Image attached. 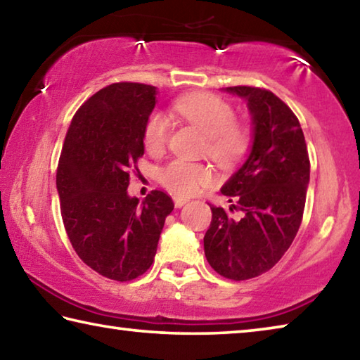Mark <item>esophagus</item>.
Instances as JSON below:
<instances>
[{
	"label": "esophagus",
	"mask_w": 360,
	"mask_h": 360,
	"mask_svg": "<svg viewBox=\"0 0 360 360\" xmlns=\"http://www.w3.org/2000/svg\"><path fill=\"white\" fill-rule=\"evenodd\" d=\"M187 202H188V200L184 198V197H174V206H176V208H181V206H184Z\"/></svg>",
	"instance_id": "1"
}]
</instances>
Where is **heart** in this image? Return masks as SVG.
<instances>
[{"label":"heart","instance_id":"heart-1","mask_svg":"<svg viewBox=\"0 0 360 360\" xmlns=\"http://www.w3.org/2000/svg\"><path fill=\"white\" fill-rule=\"evenodd\" d=\"M173 111L206 136V152L219 167L231 168L249 148L251 135L243 122L235 120V109L227 100L208 92L182 95L173 103ZM172 124L163 112H152L144 125V146L158 154L167 146ZM212 172L203 163L174 158L158 172V181L169 192L188 197L200 187L210 184Z\"/></svg>","mask_w":360,"mask_h":360}]
</instances>
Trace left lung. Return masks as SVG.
I'll list each match as a JSON object with an SVG mask.
<instances>
[{
	"label": "left lung",
	"mask_w": 360,
	"mask_h": 360,
	"mask_svg": "<svg viewBox=\"0 0 360 360\" xmlns=\"http://www.w3.org/2000/svg\"><path fill=\"white\" fill-rule=\"evenodd\" d=\"M224 92L246 100L252 146L246 162L221 188L230 208L211 206L203 245L206 260L219 275L245 281L275 266L294 241L307 200L309 158L300 122L275 94L248 85Z\"/></svg>",
	"instance_id": "8db88e82"
}]
</instances>
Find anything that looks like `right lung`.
<instances>
[{
    "label": "right lung",
    "instance_id": "add662e5",
    "mask_svg": "<svg viewBox=\"0 0 360 360\" xmlns=\"http://www.w3.org/2000/svg\"><path fill=\"white\" fill-rule=\"evenodd\" d=\"M157 89L117 82L77 109L57 169L65 230L85 265L114 281H131L154 262L158 238L174 203L152 191L130 197V168L144 154V125Z\"/></svg>",
    "mask_w": 360,
    "mask_h": 360
}]
</instances>
